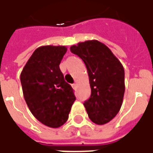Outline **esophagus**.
<instances>
[{
    "instance_id": "1",
    "label": "esophagus",
    "mask_w": 153,
    "mask_h": 153,
    "mask_svg": "<svg viewBox=\"0 0 153 153\" xmlns=\"http://www.w3.org/2000/svg\"><path fill=\"white\" fill-rule=\"evenodd\" d=\"M71 86H72V88H73L74 89H76V87H77V86H76V83L72 84Z\"/></svg>"
}]
</instances>
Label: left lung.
<instances>
[{
	"label": "left lung",
	"mask_w": 153,
	"mask_h": 153,
	"mask_svg": "<svg viewBox=\"0 0 153 153\" xmlns=\"http://www.w3.org/2000/svg\"><path fill=\"white\" fill-rule=\"evenodd\" d=\"M71 51L83 60L88 70L91 96L84 102L89 119L104 125L116 116L125 93L124 67L105 45L88 40L71 47Z\"/></svg>",
	"instance_id": "left-lung-1"
}]
</instances>
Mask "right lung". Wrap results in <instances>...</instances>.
Returning a JSON list of instances; mask_svg holds the SVG:
<instances>
[{
	"instance_id": "obj_1",
	"label": "right lung",
	"mask_w": 153,
	"mask_h": 153,
	"mask_svg": "<svg viewBox=\"0 0 153 153\" xmlns=\"http://www.w3.org/2000/svg\"><path fill=\"white\" fill-rule=\"evenodd\" d=\"M66 51L65 46H41L33 53L20 76L29 110L39 121L51 128L66 122L76 100L73 89L60 69Z\"/></svg>"
}]
</instances>
